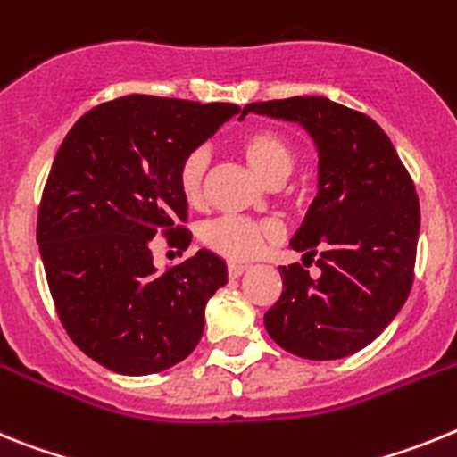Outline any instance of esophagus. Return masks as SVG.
Instances as JSON below:
<instances>
[{
	"instance_id": "1",
	"label": "esophagus",
	"mask_w": 457,
	"mask_h": 457,
	"mask_svg": "<svg viewBox=\"0 0 457 457\" xmlns=\"http://www.w3.org/2000/svg\"><path fill=\"white\" fill-rule=\"evenodd\" d=\"M244 271H245V264H239V262H229V264H228V276L229 278H239Z\"/></svg>"
}]
</instances>
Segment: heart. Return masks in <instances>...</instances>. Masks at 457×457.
<instances>
[{"label": "heart", "mask_w": 457, "mask_h": 457, "mask_svg": "<svg viewBox=\"0 0 457 457\" xmlns=\"http://www.w3.org/2000/svg\"><path fill=\"white\" fill-rule=\"evenodd\" d=\"M241 154L264 181L287 177L292 170V146L273 129L251 130L241 140ZM206 168H209V152L204 146L188 152L181 161L177 184L190 206H197L202 202ZM278 237H280V228L276 223L245 216H218L206 220L200 228L202 244L216 255L232 262L253 260Z\"/></svg>", "instance_id": "obj_1"}]
</instances>
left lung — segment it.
<instances>
[{
  "instance_id": "8db88e82",
  "label": "left lung",
  "mask_w": 457,
  "mask_h": 457,
  "mask_svg": "<svg viewBox=\"0 0 457 457\" xmlns=\"http://www.w3.org/2000/svg\"><path fill=\"white\" fill-rule=\"evenodd\" d=\"M248 112L303 126L317 146V197L292 237L303 266L280 267L283 295L264 315L278 345L301 359L354 354L394 322L414 283L420 212L414 181L368 114L324 96L251 103Z\"/></svg>"
}]
</instances>
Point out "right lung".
I'll use <instances>...</instances> for the list:
<instances>
[{"label": "right lung", "instance_id": "add662e5", "mask_svg": "<svg viewBox=\"0 0 457 457\" xmlns=\"http://www.w3.org/2000/svg\"><path fill=\"white\" fill-rule=\"evenodd\" d=\"M239 110L133 94L89 110L63 137L37 241L63 328L108 370L154 375L200 343L206 301L228 283V267L197 251L158 273L152 239L162 232L188 248L177 172Z\"/></svg>", "mask_w": 457, "mask_h": 457}]
</instances>
